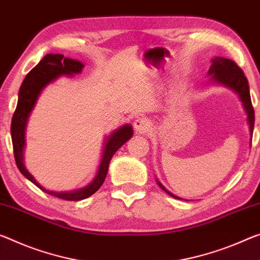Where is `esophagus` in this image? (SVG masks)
<instances>
[{"instance_id":"obj_1","label":"esophagus","mask_w":260,"mask_h":260,"mask_svg":"<svg viewBox=\"0 0 260 260\" xmlns=\"http://www.w3.org/2000/svg\"><path fill=\"white\" fill-rule=\"evenodd\" d=\"M133 127H134V131L137 132V133L143 134V133H146L148 129H149L150 122L145 117H139L135 119V121L133 122Z\"/></svg>"}]
</instances>
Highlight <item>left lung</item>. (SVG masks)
Here are the masks:
<instances>
[{"instance_id":"8db88e82","label":"left lung","mask_w":260,"mask_h":260,"mask_svg":"<svg viewBox=\"0 0 260 260\" xmlns=\"http://www.w3.org/2000/svg\"><path fill=\"white\" fill-rule=\"evenodd\" d=\"M208 76H211L209 81H211L212 84L225 86V88L233 90L237 94L238 98H240L243 109H244L246 113V121H248L249 125L251 141L252 140L254 126V111L252 108V103H251L249 83L246 77L244 76V73H243L242 69L233 60L225 59V57L221 56H214L212 59L211 68L208 71ZM156 183L170 197L175 198V199L184 200L182 198L175 196L174 193H171L169 189L164 187L163 184L158 179H156Z\"/></svg>"}]
</instances>
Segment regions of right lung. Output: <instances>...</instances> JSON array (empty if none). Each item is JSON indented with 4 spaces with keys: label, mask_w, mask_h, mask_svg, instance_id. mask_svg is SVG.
<instances>
[{
    "label": "right lung",
    "mask_w": 260,
    "mask_h": 260,
    "mask_svg": "<svg viewBox=\"0 0 260 260\" xmlns=\"http://www.w3.org/2000/svg\"><path fill=\"white\" fill-rule=\"evenodd\" d=\"M83 68V62L78 60L69 59V57H66L62 54H51L49 53V54L45 55L40 60V62L24 78L18 92L17 106H16V111L12 115L11 120L12 147H14L16 164H17L20 174L25 176L31 183H34L36 186L43 189L47 194L71 201L83 200L100 189L103 183H104L106 175H108L111 158L113 157L115 151L123 143H126L133 137V127L129 123L120 126L118 129L112 132L109 137H105L104 147H103L102 150V158L97 169L96 176L84 187L72 189V191H51V189L45 188L43 185H40L35 177L30 174V171L25 167V163H24V150H25L26 146L25 132L28 117H30L32 110H34L36 103L38 101V97L49 83L56 81L61 76L72 77L76 74H81Z\"/></svg>",
    "instance_id": "right-lung-1"
}]
</instances>
